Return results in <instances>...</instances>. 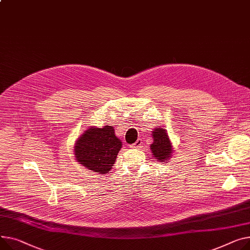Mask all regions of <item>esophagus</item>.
Here are the masks:
<instances>
[{
  "instance_id": "obj_1",
  "label": "esophagus",
  "mask_w": 250,
  "mask_h": 250,
  "mask_svg": "<svg viewBox=\"0 0 250 250\" xmlns=\"http://www.w3.org/2000/svg\"><path fill=\"white\" fill-rule=\"evenodd\" d=\"M142 145H143V142H142V140H140V139H139V140H138L134 145H131L130 146H131V147H137V148H139V147H141V146H142Z\"/></svg>"
}]
</instances>
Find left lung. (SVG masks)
Wrapping results in <instances>:
<instances>
[{
	"instance_id": "8db88e82",
	"label": "left lung",
	"mask_w": 250,
	"mask_h": 250,
	"mask_svg": "<svg viewBox=\"0 0 250 250\" xmlns=\"http://www.w3.org/2000/svg\"><path fill=\"white\" fill-rule=\"evenodd\" d=\"M152 137L154 142L149 146V148H151V153L154 159L158 162L166 164L172 158L175 151L167 129L157 126L152 131Z\"/></svg>"
}]
</instances>
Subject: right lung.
Returning <instances> with one entry per match:
<instances>
[{
  "label": "right lung",
  "mask_w": 250,
  "mask_h": 250,
  "mask_svg": "<svg viewBox=\"0 0 250 250\" xmlns=\"http://www.w3.org/2000/svg\"><path fill=\"white\" fill-rule=\"evenodd\" d=\"M122 146L113 126H89L78 137L73 153L77 163L96 174L104 175L112 169Z\"/></svg>",
  "instance_id": "obj_1"
}]
</instances>
